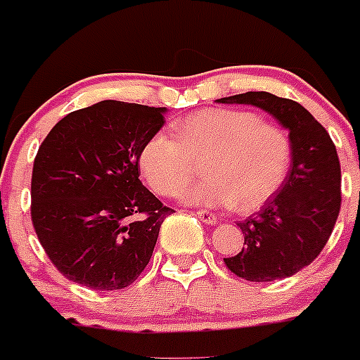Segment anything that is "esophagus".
I'll use <instances>...</instances> for the list:
<instances>
[{
    "label": "esophagus",
    "mask_w": 360,
    "mask_h": 360,
    "mask_svg": "<svg viewBox=\"0 0 360 360\" xmlns=\"http://www.w3.org/2000/svg\"><path fill=\"white\" fill-rule=\"evenodd\" d=\"M197 216H198V219L203 221V223H205V224H210V226L217 223V217L214 216L212 212H209V210H205V209L197 210Z\"/></svg>",
    "instance_id": "esophagus-1"
}]
</instances>
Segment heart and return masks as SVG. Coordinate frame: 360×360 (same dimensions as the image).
<instances>
[{"label": "heart", "instance_id": "b5f03b06", "mask_svg": "<svg viewBox=\"0 0 360 360\" xmlns=\"http://www.w3.org/2000/svg\"><path fill=\"white\" fill-rule=\"evenodd\" d=\"M172 129L176 139L153 134L137 160L144 179L162 197L179 195L203 162L205 179L188 190L183 200L254 212L282 190L291 172L288 132L252 111L202 110L174 122Z\"/></svg>", "mask_w": 360, "mask_h": 360}]
</instances>
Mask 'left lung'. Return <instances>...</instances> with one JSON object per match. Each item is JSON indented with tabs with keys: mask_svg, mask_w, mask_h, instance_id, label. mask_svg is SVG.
Segmentation results:
<instances>
[{
	"mask_svg": "<svg viewBox=\"0 0 360 360\" xmlns=\"http://www.w3.org/2000/svg\"><path fill=\"white\" fill-rule=\"evenodd\" d=\"M250 104L270 112L289 130L292 165L282 190L263 209L238 221L244 245L224 257L231 274L250 282L291 277L321 254L341 207V169L328 130L300 103L270 92H245L217 99Z\"/></svg>",
	"mask_w": 360,
	"mask_h": 360,
	"instance_id": "1",
	"label": "left lung"
}]
</instances>
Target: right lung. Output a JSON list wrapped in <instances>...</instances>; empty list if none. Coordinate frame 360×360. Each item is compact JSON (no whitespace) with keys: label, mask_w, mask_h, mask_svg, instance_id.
<instances>
[{"label":"right lung","mask_w":360,"mask_h":360,"mask_svg":"<svg viewBox=\"0 0 360 360\" xmlns=\"http://www.w3.org/2000/svg\"><path fill=\"white\" fill-rule=\"evenodd\" d=\"M165 108L101 101L69 112L32 165L31 217L57 270L79 285L115 291L150 263L174 212L139 181V151L163 127Z\"/></svg>","instance_id":"obj_1"}]
</instances>
